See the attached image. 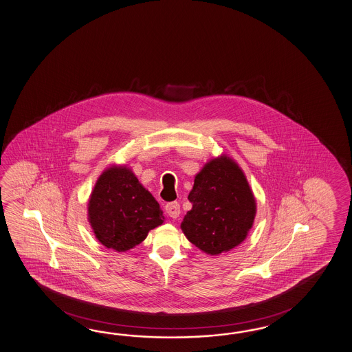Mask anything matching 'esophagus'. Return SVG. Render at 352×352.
I'll list each match as a JSON object with an SVG mask.
<instances>
[{
	"instance_id": "obj_1",
	"label": "esophagus",
	"mask_w": 352,
	"mask_h": 352,
	"mask_svg": "<svg viewBox=\"0 0 352 352\" xmlns=\"http://www.w3.org/2000/svg\"><path fill=\"white\" fill-rule=\"evenodd\" d=\"M165 211L168 212V215L173 219H177L179 217V214H181V205H179V202H177V201H173V202H168L166 205H165Z\"/></svg>"
}]
</instances>
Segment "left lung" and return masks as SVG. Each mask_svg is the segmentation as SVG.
<instances>
[{
    "instance_id": "1",
    "label": "left lung",
    "mask_w": 352,
    "mask_h": 352,
    "mask_svg": "<svg viewBox=\"0 0 352 352\" xmlns=\"http://www.w3.org/2000/svg\"><path fill=\"white\" fill-rule=\"evenodd\" d=\"M192 209L181 228L190 243L219 255L245 241L256 204L243 171L227 156L208 162L196 175L188 195Z\"/></svg>"
}]
</instances>
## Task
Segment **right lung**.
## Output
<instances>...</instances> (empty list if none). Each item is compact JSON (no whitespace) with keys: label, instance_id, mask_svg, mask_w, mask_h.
Listing matches in <instances>:
<instances>
[{"label":"right lung","instance_id":"add662e5","mask_svg":"<svg viewBox=\"0 0 352 352\" xmlns=\"http://www.w3.org/2000/svg\"><path fill=\"white\" fill-rule=\"evenodd\" d=\"M88 219L104 248L124 252L162 226L164 215L157 201L132 171L113 166L96 183L88 202Z\"/></svg>","mask_w":352,"mask_h":352}]
</instances>
